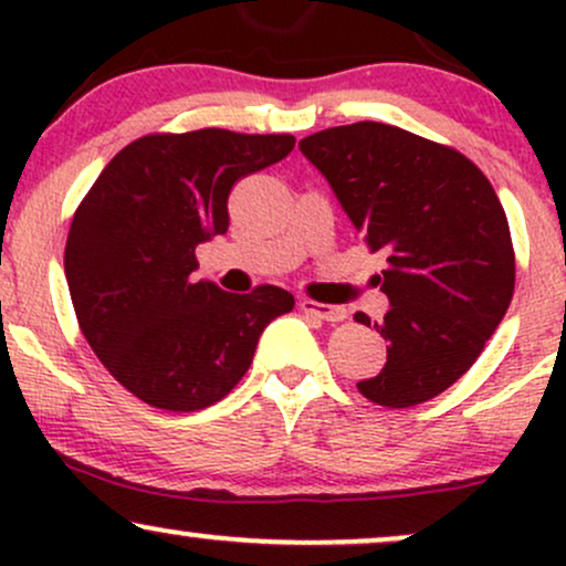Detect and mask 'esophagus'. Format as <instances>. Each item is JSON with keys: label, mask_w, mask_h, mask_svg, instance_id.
<instances>
[{"label": "esophagus", "mask_w": 566, "mask_h": 566, "mask_svg": "<svg viewBox=\"0 0 566 566\" xmlns=\"http://www.w3.org/2000/svg\"><path fill=\"white\" fill-rule=\"evenodd\" d=\"M301 311L308 316H316L322 322H343L346 319V308L340 305H324L314 301H301Z\"/></svg>", "instance_id": "esophagus-1"}]
</instances>
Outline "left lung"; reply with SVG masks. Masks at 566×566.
<instances>
[{"label": "left lung", "mask_w": 566, "mask_h": 566, "mask_svg": "<svg viewBox=\"0 0 566 566\" xmlns=\"http://www.w3.org/2000/svg\"><path fill=\"white\" fill-rule=\"evenodd\" d=\"M373 252H386L388 314L375 329L386 367L356 382L391 409L433 399L469 373L503 322L516 261L509 220L484 172L450 146L382 122L301 140ZM367 324V314H356Z\"/></svg>", "instance_id": "obj_1"}]
</instances>
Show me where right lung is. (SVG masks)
I'll use <instances>...</instances> for the list:
<instances>
[{"label": "right lung", "mask_w": 566, "mask_h": 566, "mask_svg": "<svg viewBox=\"0 0 566 566\" xmlns=\"http://www.w3.org/2000/svg\"><path fill=\"white\" fill-rule=\"evenodd\" d=\"M292 146V135L218 127L146 135L76 207L63 261L76 319L103 367L146 405H216L244 378L263 329L295 305L274 284L233 295L191 276L197 244L229 231L233 184Z\"/></svg>", "instance_id": "right-lung-1"}]
</instances>
